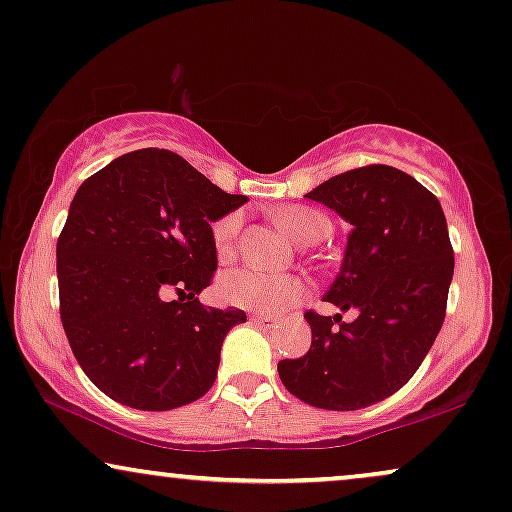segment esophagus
Wrapping results in <instances>:
<instances>
[{
	"label": "esophagus",
	"mask_w": 512,
	"mask_h": 512,
	"mask_svg": "<svg viewBox=\"0 0 512 512\" xmlns=\"http://www.w3.org/2000/svg\"><path fill=\"white\" fill-rule=\"evenodd\" d=\"M251 322L258 324L261 329H272L277 327V320L275 317H268V315H251Z\"/></svg>",
	"instance_id": "obj_1"
}]
</instances>
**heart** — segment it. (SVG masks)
<instances>
[{"instance_id":"1","label":"heart","mask_w":512,"mask_h":512,"mask_svg":"<svg viewBox=\"0 0 512 512\" xmlns=\"http://www.w3.org/2000/svg\"><path fill=\"white\" fill-rule=\"evenodd\" d=\"M275 221L298 244H315L329 235L331 225L322 214L308 207H284L275 214ZM242 228V214L232 211L214 223V247L221 258H230L235 251L237 235ZM308 287L296 275H272V272L242 268L232 270L218 282V296L237 308L254 310L265 315H282L301 303Z\"/></svg>"}]
</instances>
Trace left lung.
<instances>
[{"label":"left lung","mask_w":512,"mask_h":512,"mask_svg":"<svg viewBox=\"0 0 512 512\" xmlns=\"http://www.w3.org/2000/svg\"><path fill=\"white\" fill-rule=\"evenodd\" d=\"M305 197L353 225L324 301L357 317L343 322L341 313H305L310 350L282 360L277 371L305 404L371 407L416 374L440 334L454 277L447 218L433 192L386 164L345 171Z\"/></svg>","instance_id":"8db88e82"}]
</instances>
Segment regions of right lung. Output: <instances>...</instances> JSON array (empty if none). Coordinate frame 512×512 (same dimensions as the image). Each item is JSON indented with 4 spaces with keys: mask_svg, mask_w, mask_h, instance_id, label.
<instances>
[{
    "mask_svg": "<svg viewBox=\"0 0 512 512\" xmlns=\"http://www.w3.org/2000/svg\"><path fill=\"white\" fill-rule=\"evenodd\" d=\"M244 202L157 148L126 152L79 185L56 244L58 296L72 353L98 390L167 411L214 386L223 338L247 315L204 308L197 294L218 263L211 223Z\"/></svg>",
    "mask_w": 512,
    "mask_h": 512,
    "instance_id": "right-lung-1",
    "label": "right lung"
}]
</instances>
